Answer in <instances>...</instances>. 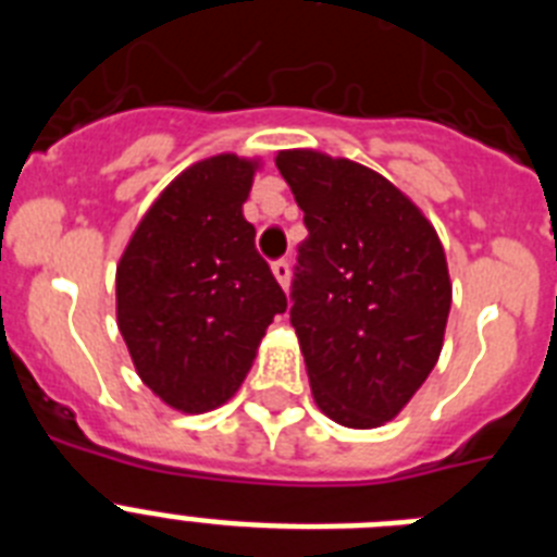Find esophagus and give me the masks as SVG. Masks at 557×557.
<instances>
[{
    "label": "esophagus",
    "instance_id": "esophagus-1",
    "mask_svg": "<svg viewBox=\"0 0 557 557\" xmlns=\"http://www.w3.org/2000/svg\"><path fill=\"white\" fill-rule=\"evenodd\" d=\"M273 275H275V278H278V284H282L284 289L289 287V275H293V270H289L287 259H275V262H273Z\"/></svg>",
    "mask_w": 557,
    "mask_h": 557
}]
</instances>
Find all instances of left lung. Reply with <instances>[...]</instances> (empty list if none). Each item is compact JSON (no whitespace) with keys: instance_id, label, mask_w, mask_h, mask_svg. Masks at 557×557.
<instances>
[{"instance_id":"8db88e82","label":"left lung","mask_w":557,"mask_h":557,"mask_svg":"<svg viewBox=\"0 0 557 557\" xmlns=\"http://www.w3.org/2000/svg\"><path fill=\"white\" fill-rule=\"evenodd\" d=\"M275 166L304 211L289 323L312 396L332 421L373 430L396 418L444 348L451 282L430 220L385 175L318 150Z\"/></svg>"}]
</instances>
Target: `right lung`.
Here are the masks:
<instances>
[{
  "label": "right lung",
  "instance_id": "1",
  "mask_svg": "<svg viewBox=\"0 0 557 557\" xmlns=\"http://www.w3.org/2000/svg\"><path fill=\"white\" fill-rule=\"evenodd\" d=\"M256 166L223 152L181 172L116 268V323L136 373L181 412L225 405L287 309L243 218Z\"/></svg>",
  "mask_w": 557,
  "mask_h": 557
}]
</instances>
